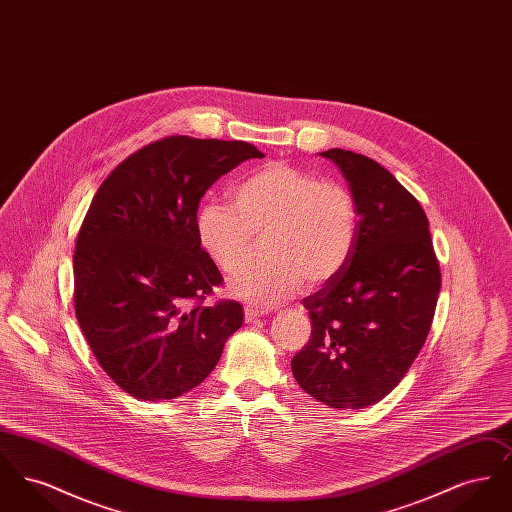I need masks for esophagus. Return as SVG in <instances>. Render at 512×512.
Segmentation results:
<instances>
[{
	"label": "esophagus",
	"instance_id": "obj_1",
	"mask_svg": "<svg viewBox=\"0 0 512 512\" xmlns=\"http://www.w3.org/2000/svg\"><path fill=\"white\" fill-rule=\"evenodd\" d=\"M244 313L245 322H253V320H257V318L265 317V315H267V311L257 309V307H251V305H247V307H245Z\"/></svg>",
	"mask_w": 512,
	"mask_h": 512
}]
</instances>
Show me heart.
Segmentation results:
<instances>
[{
	"label": "heart",
	"instance_id": "obj_1",
	"mask_svg": "<svg viewBox=\"0 0 512 512\" xmlns=\"http://www.w3.org/2000/svg\"><path fill=\"white\" fill-rule=\"evenodd\" d=\"M199 244L232 274L244 265L253 238L263 236L267 261L242 268L230 292L270 309L305 286H324L347 267L359 232L353 194L336 182L286 163H267L232 190V207L207 201L197 211Z\"/></svg>",
	"mask_w": 512,
	"mask_h": 512
}]
</instances>
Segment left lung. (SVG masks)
<instances>
[{"instance_id": "8db88e82", "label": "left lung", "mask_w": 512, "mask_h": 512, "mask_svg": "<svg viewBox=\"0 0 512 512\" xmlns=\"http://www.w3.org/2000/svg\"><path fill=\"white\" fill-rule=\"evenodd\" d=\"M359 213L347 267L303 299L311 340L292 359L297 384L332 409H365L407 374L430 332L441 272L420 203L361 153L328 149Z\"/></svg>"}]
</instances>
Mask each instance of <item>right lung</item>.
<instances>
[{
  "label": "right lung",
  "mask_w": 512,
  "mask_h": 512,
  "mask_svg": "<svg viewBox=\"0 0 512 512\" xmlns=\"http://www.w3.org/2000/svg\"><path fill=\"white\" fill-rule=\"evenodd\" d=\"M265 157L247 142L171 136L126 157L92 199L74 247V311L107 376L136 399L199 386L242 326L199 244V201L222 174Z\"/></svg>",
  "instance_id": "right-lung-1"
}]
</instances>
